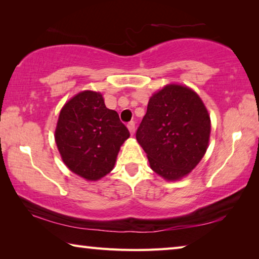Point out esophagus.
I'll return each instance as SVG.
<instances>
[{
	"label": "esophagus",
	"instance_id": "obj_1",
	"mask_svg": "<svg viewBox=\"0 0 259 259\" xmlns=\"http://www.w3.org/2000/svg\"><path fill=\"white\" fill-rule=\"evenodd\" d=\"M128 129H129L131 135L135 134V122H134V121L129 122V123H128Z\"/></svg>",
	"mask_w": 259,
	"mask_h": 259
}]
</instances>
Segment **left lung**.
<instances>
[{
	"label": "left lung",
	"mask_w": 259,
	"mask_h": 259,
	"mask_svg": "<svg viewBox=\"0 0 259 259\" xmlns=\"http://www.w3.org/2000/svg\"><path fill=\"white\" fill-rule=\"evenodd\" d=\"M210 128V116L198 94L168 84L150 98L136 138L153 171L166 181H178L205 154Z\"/></svg>",
	"instance_id": "obj_1"
}]
</instances>
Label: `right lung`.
Returning a JSON list of instances; mask_svg holds the SVG:
<instances>
[{
	"label": "right lung",
	"mask_w": 259,
	"mask_h": 259,
	"mask_svg": "<svg viewBox=\"0 0 259 259\" xmlns=\"http://www.w3.org/2000/svg\"><path fill=\"white\" fill-rule=\"evenodd\" d=\"M130 133L119 114L105 106L102 94L85 90L61 108L55 139L64 163L87 181L112 171Z\"/></svg>",
	"instance_id": "right-lung-1"
}]
</instances>
